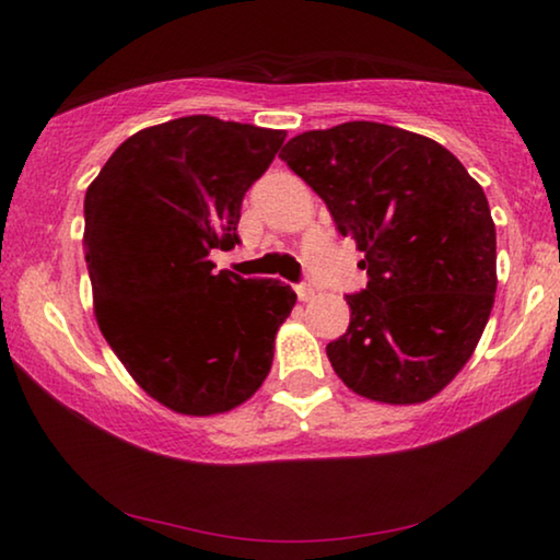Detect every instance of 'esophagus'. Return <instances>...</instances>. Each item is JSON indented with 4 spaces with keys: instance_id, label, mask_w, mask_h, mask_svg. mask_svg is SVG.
<instances>
[{
    "instance_id": "34e87169",
    "label": "esophagus",
    "mask_w": 560,
    "mask_h": 560,
    "mask_svg": "<svg viewBox=\"0 0 560 560\" xmlns=\"http://www.w3.org/2000/svg\"><path fill=\"white\" fill-rule=\"evenodd\" d=\"M295 293L301 301H311V298L316 295V288H313L311 282H301V285H295Z\"/></svg>"
}]
</instances>
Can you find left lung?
Masks as SVG:
<instances>
[{
	"mask_svg": "<svg viewBox=\"0 0 560 560\" xmlns=\"http://www.w3.org/2000/svg\"><path fill=\"white\" fill-rule=\"evenodd\" d=\"M280 158L364 252L347 334L328 362L357 395L423 402L469 362L497 290L485 190L439 142L380 121L303 132Z\"/></svg>",
	"mask_w": 560,
	"mask_h": 560,
	"instance_id": "left-lung-1",
	"label": "left lung"
}]
</instances>
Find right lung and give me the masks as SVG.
I'll return each mask as SVG.
<instances>
[{
  "label": "right lung",
  "mask_w": 560,
  "mask_h": 560,
  "mask_svg": "<svg viewBox=\"0 0 560 560\" xmlns=\"http://www.w3.org/2000/svg\"><path fill=\"white\" fill-rule=\"evenodd\" d=\"M282 142L278 129L194 114L129 137L86 190L98 328L137 385L175 412L232 410L272 366L295 293L217 272L209 255L240 244L244 194Z\"/></svg>",
  "instance_id": "add662e5"
}]
</instances>
